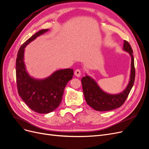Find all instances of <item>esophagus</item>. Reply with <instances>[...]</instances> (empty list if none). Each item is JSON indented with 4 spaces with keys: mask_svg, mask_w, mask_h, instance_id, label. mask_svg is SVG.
<instances>
[{
    "mask_svg": "<svg viewBox=\"0 0 149 149\" xmlns=\"http://www.w3.org/2000/svg\"><path fill=\"white\" fill-rule=\"evenodd\" d=\"M74 74L75 76H77V77H80L81 75V71L80 69L76 70L74 71Z\"/></svg>",
    "mask_w": 149,
    "mask_h": 149,
    "instance_id": "34e87169",
    "label": "esophagus"
}]
</instances>
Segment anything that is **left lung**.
<instances>
[{"label": "left lung", "mask_w": 149, "mask_h": 149, "mask_svg": "<svg viewBox=\"0 0 149 149\" xmlns=\"http://www.w3.org/2000/svg\"><path fill=\"white\" fill-rule=\"evenodd\" d=\"M123 49L131 56V70L130 79L127 87L117 94L107 93L100 88L92 78L86 75L81 79V83L85 100L88 104L97 111H107L120 107L124 103L131 90L135 81L136 71L134 68L133 51L128 42L124 40Z\"/></svg>", "instance_id": "left-lung-1"}]
</instances>
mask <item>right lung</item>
I'll list each match as a JSON object with an SVG mask.
<instances>
[{"mask_svg": "<svg viewBox=\"0 0 149 149\" xmlns=\"http://www.w3.org/2000/svg\"><path fill=\"white\" fill-rule=\"evenodd\" d=\"M48 31L43 29L29 38L20 47L16 59V79L18 93L31 110L47 114L59 106L66 85L73 78V70H57L49 77L35 79L29 74L24 63L25 48L36 38Z\"/></svg>", "mask_w": 149, "mask_h": 149, "instance_id": "obj_1", "label": "right lung"}]
</instances>
